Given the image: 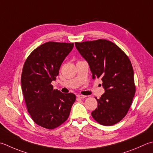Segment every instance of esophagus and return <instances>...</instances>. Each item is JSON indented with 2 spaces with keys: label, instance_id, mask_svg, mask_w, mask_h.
<instances>
[{
  "label": "esophagus",
  "instance_id": "34e87169",
  "mask_svg": "<svg viewBox=\"0 0 153 153\" xmlns=\"http://www.w3.org/2000/svg\"><path fill=\"white\" fill-rule=\"evenodd\" d=\"M77 97L80 98V99H83V98L86 97V96H85V95H80V94H78V95H77Z\"/></svg>",
  "mask_w": 153,
  "mask_h": 153
}]
</instances>
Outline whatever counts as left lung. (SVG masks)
Wrapping results in <instances>:
<instances>
[{"label":"left lung","mask_w":153,"mask_h":153,"mask_svg":"<svg viewBox=\"0 0 153 153\" xmlns=\"http://www.w3.org/2000/svg\"><path fill=\"white\" fill-rule=\"evenodd\" d=\"M88 62L92 78H101L105 93L97 100L91 115L101 125L110 126L127 115L135 94L132 64L120 48L112 42L100 39L75 43Z\"/></svg>","instance_id":"8db88e82"}]
</instances>
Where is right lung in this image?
<instances>
[{
    "label": "right lung",
    "mask_w": 153,
    "mask_h": 153,
    "mask_svg": "<svg viewBox=\"0 0 153 153\" xmlns=\"http://www.w3.org/2000/svg\"><path fill=\"white\" fill-rule=\"evenodd\" d=\"M74 43L48 42L29 55L24 64L21 86L28 111L36 123L48 129L59 127L67 120L76 95L53 89L62 62Z\"/></svg>",
    "instance_id": "1"
}]
</instances>
